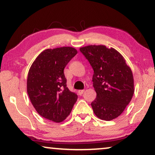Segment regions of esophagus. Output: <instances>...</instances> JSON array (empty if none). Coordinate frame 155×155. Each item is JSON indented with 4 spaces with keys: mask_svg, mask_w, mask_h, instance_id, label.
<instances>
[{
    "mask_svg": "<svg viewBox=\"0 0 155 155\" xmlns=\"http://www.w3.org/2000/svg\"><path fill=\"white\" fill-rule=\"evenodd\" d=\"M84 90H80V91H78V95H81L83 93H84Z\"/></svg>",
    "mask_w": 155,
    "mask_h": 155,
    "instance_id": "1",
    "label": "esophagus"
}]
</instances>
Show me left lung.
Here are the masks:
<instances>
[{"instance_id": "1", "label": "left lung", "mask_w": 155, "mask_h": 155, "mask_svg": "<svg viewBox=\"0 0 155 155\" xmlns=\"http://www.w3.org/2000/svg\"><path fill=\"white\" fill-rule=\"evenodd\" d=\"M79 50L94 71L93 84L97 96L91 102L93 112L102 120L117 118L134 95L131 69L123 56L112 48L91 45Z\"/></svg>"}]
</instances>
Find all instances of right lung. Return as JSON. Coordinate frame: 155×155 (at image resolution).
Instances as JSON below:
<instances>
[{"mask_svg":"<svg viewBox=\"0 0 155 155\" xmlns=\"http://www.w3.org/2000/svg\"><path fill=\"white\" fill-rule=\"evenodd\" d=\"M77 54V50L71 47L47 49L30 67L27 93L43 118L60 123L70 114L78 96L67 87L64 69Z\"/></svg>","mask_w":155,"mask_h":155,"instance_id":"right-lung-1","label":"right lung"}]
</instances>
